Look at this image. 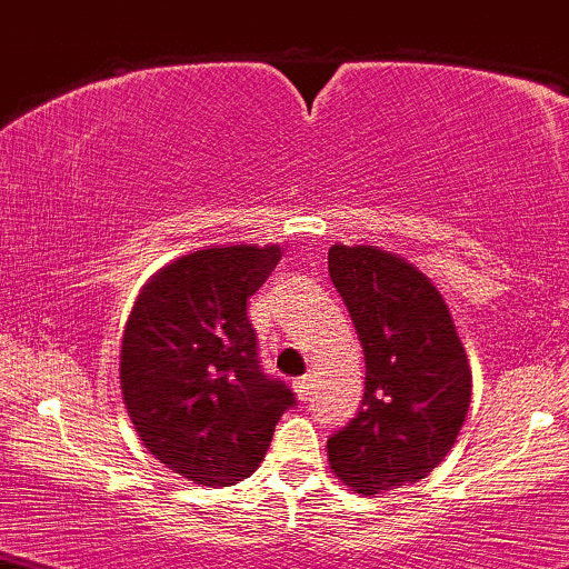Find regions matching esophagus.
Instances as JSON below:
<instances>
[{
    "label": "esophagus",
    "instance_id": "esophagus-1",
    "mask_svg": "<svg viewBox=\"0 0 569 569\" xmlns=\"http://www.w3.org/2000/svg\"><path fill=\"white\" fill-rule=\"evenodd\" d=\"M293 391L299 393V399H301V401H307L309 397H312V378H309V376H301V378L293 380Z\"/></svg>",
    "mask_w": 569,
    "mask_h": 569
}]
</instances>
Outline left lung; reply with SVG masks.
<instances>
[{
  "mask_svg": "<svg viewBox=\"0 0 569 569\" xmlns=\"http://www.w3.org/2000/svg\"><path fill=\"white\" fill-rule=\"evenodd\" d=\"M328 270L365 351V397L328 438L333 476L362 496L417 483L465 426L472 372L455 318L426 272L380 247L328 251Z\"/></svg>",
  "mask_w": 569,
  "mask_h": 569,
  "instance_id": "1",
  "label": "left lung"
}]
</instances>
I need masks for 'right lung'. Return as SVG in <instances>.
<instances>
[{
    "instance_id": "add662e5",
    "label": "right lung",
    "mask_w": 569,
    "mask_h": 569,
    "mask_svg": "<svg viewBox=\"0 0 569 569\" xmlns=\"http://www.w3.org/2000/svg\"><path fill=\"white\" fill-rule=\"evenodd\" d=\"M278 243H228L178 257L149 278L120 343V391L139 441L197 486L260 467L291 388L260 370L247 301L270 278Z\"/></svg>"
}]
</instances>
